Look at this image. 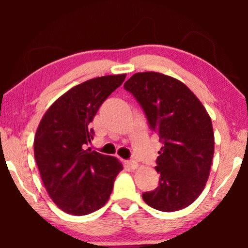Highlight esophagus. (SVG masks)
<instances>
[{"mask_svg":"<svg viewBox=\"0 0 248 248\" xmlns=\"http://www.w3.org/2000/svg\"><path fill=\"white\" fill-rule=\"evenodd\" d=\"M126 165H127L128 167H130L131 169H137V168L139 167L138 161H135V160H127V161H126Z\"/></svg>","mask_w":248,"mask_h":248,"instance_id":"obj_1","label":"esophagus"}]
</instances>
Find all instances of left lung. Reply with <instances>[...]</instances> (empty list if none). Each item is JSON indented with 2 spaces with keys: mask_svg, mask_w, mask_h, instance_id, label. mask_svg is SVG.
I'll list each match as a JSON object with an SVG mask.
<instances>
[{
  "mask_svg": "<svg viewBox=\"0 0 248 248\" xmlns=\"http://www.w3.org/2000/svg\"><path fill=\"white\" fill-rule=\"evenodd\" d=\"M124 88L162 143L155 166L159 185L142 194L143 201L164 212L186 208L202 193L211 169L215 134L208 111L182 81L162 73H135Z\"/></svg>",
  "mask_w": 248,
  "mask_h": 248,
  "instance_id": "obj_1",
  "label": "left lung"
}]
</instances>
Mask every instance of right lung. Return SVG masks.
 Listing matches in <instances>:
<instances>
[{
  "label": "right lung",
  "instance_id": "obj_1",
  "mask_svg": "<svg viewBox=\"0 0 248 248\" xmlns=\"http://www.w3.org/2000/svg\"><path fill=\"white\" fill-rule=\"evenodd\" d=\"M126 74L94 78L71 88L54 101L36 131L33 152L40 177L62 211L86 216L106 204L123 166L118 159L86 149L90 127L108 96Z\"/></svg>",
  "mask_w": 248,
  "mask_h": 248
}]
</instances>
